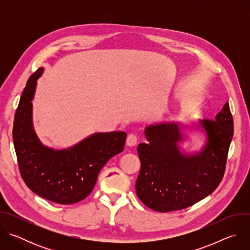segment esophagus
Returning a JSON list of instances; mask_svg holds the SVG:
<instances>
[{
	"mask_svg": "<svg viewBox=\"0 0 250 250\" xmlns=\"http://www.w3.org/2000/svg\"><path fill=\"white\" fill-rule=\"evenodd\" d=\"M125 142H126V146H127L131 147V146H134L137 144V138H136V136L134 134L130 133V134L127 135Z\"/></svg>",
	"mask_w": 250,
	"mask_h": 250,
	"instance_id": "34e87169",
	"label": "esophagus"
}]
</instances>
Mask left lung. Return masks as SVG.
<instances>
[{
    "label": "left lung",
    "mask_w": 250,
    "mask_h": 250,
    "mask_svg": "<svg viewBox=\"0 0 250 250\" xmlns=\"http://www.w3.org/2000/svg\"><path fill=\"white\" fill-rule=\"evenodd\" d=\"M194 128L204 132L205 144L199 152L188 154L180 144L188 137L186 130ZM145 133L148 142L137 146L141 167L135 190L146 207L161 212L182 209L217 189L233 135L229 103L215 121L154 124L146 126Z\"/></svg>",
    "instance_id": "1"
}]
</instances>
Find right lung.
Listing matches in <instances>:
<instances>
[{
	"mask_svg": "<svg viewBox=\"0 0 250 250\" xmlns=\"http://www.w3.org/2000/svg\"><path fill=\"white\" fill-rule=\"evenodd\" d=\"M43 68L28 79L14 121L13 139L21 178L37 195L61 205L84 200L104 165L124 150L125 131L97 132L75 146L54 149L40 140L32 124V100Z\"/></svg>",
	"mask_w": 250,
	"mask_h": 250,
	"instance_id": "1",
	"label": "right lung"
}]
</instances>
